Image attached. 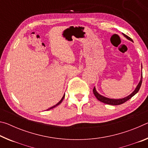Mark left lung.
Wrapping results in <instances>:
<instances>
[{"label": "left lung", "mask_w": 148, "mask_h": 148, "mask_svg": "<svg viewBox=\"0 0 148 148\" xmlns=\"http://www.w3.org/2000/svg\"><path fill=\"white\" fill-rule=\"evenodd\" d=\"M124 36L126 37L127 39L130 40L131 41H132V38H130L127 35L123 34ZM142 76H141V79H140V81L139 82V84H138L137 87H136V89H135L134 91L132 92V93L129 95L128 97H125V98L123 99H108V98H106V97H104L103 96H102V95H99L98 92H97L96 89L94 87L93 90H92V91H93V93L95 95V96L96 97V98L99 100V101H101L102 102H103L104 104H110V105H114V106H116V105H120V104H123L124 102H127L128 100H129L131 98H132V97L134 96L135 94H136L138 92L139 89L140 88V87H141V85H142Z\"/></svg>", "instance_id": "obj_1"}]
</instances>
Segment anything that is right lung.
Segmentation results:
<instances>
[{
    "instance_id": "add662e5",
    "label": "right lung",
    "mask_w": 148,
    "mask_h": 148,
    "mask_svg": "<svg viewBox=\"0 0 148 148\" xmlns=\"http://www.w3.org/2000/svg\"><path fill=\"white\" fill-rule=\"evenodd\" d=\"M64 96L63 97H62V98L61 99V101H60L59 102H58V103H57V104H56V105H55V106H52V107H51V108H49V109H47V110H50V109H52V108H55V107H56L57 106H58V105L59 104H61V102H62V100H63L64 99Z\"/></svg>"
}]
</instances>
